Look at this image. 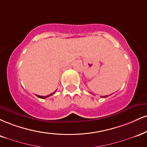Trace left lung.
I'll return each mask as SVG.
<instances>
[{
    "mask_svg": "<svg viewBox=\"0 0 147 147\" xmlns=\"http://www.w3.org/2000/svg\"><path fill=\"white\" fill-rule=\"evenodd\" d=\"M107 96H101V97H103V98H105V97H107Z\"/></svg>",
    "mask_w": 147,
    "mask_h": 147,
    "instance_id": "8db88e82",
    "label": "left lung"
}]
</instances>
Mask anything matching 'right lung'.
<instances>
[{
	"instance_id": "right-lung-1",
	"label": "right lung",
	"mask_w": 147,
	"mask_h": 147,
	"mask_svg": "<svg viewBox=\"0 0 147 147\" xmlns=\"http://www.w3.org/2000/svg\"><path fill=\"white\" fill-rule=\"evenodd\" d=\"M55 92L52 93V94H51L48 95V96H39V95H37V96L39 97V98H47V97H49V96H51V95H53V94H54Z\"/></svg>"
}]
</instances>
